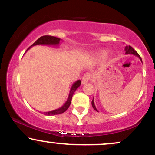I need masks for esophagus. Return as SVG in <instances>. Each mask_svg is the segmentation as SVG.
Masks as SVG:
<instances>
[{
  "mask_svg": "<svg viewBox=\"0 0 155 155\" xmlns=\"http://www.w3.org/2000/svg\"><path fill=\"white\" fill-rule=\"evenodd\" d=\"M90 79H91V75L90 74H88V73H86L83 76L82 79H81V84H84L89 82L90 81Z\"/></svg>",
  "mask_w": 155,
  "mask_h": 155,
  "instance_id": "34e87169",
  "label": "esophagus"
}]
</instances>
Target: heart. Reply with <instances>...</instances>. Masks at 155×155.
<instances>
[{"label": "heart", "mask_w": 155, "mask_h": 155, "mask_svg": "<svg viewBox=\"0 0 155 155\" xmlns=\"http://www.w3.org/2000/svg\"><path fill=\"white\" fill-rule=\"evenodd\" d=\"M106 54H107V51L105 50V49H102V50L98 51V54L101 57H104L106 56Z\"/></svg>", "instance_id": "obj_1"}]
</instances>
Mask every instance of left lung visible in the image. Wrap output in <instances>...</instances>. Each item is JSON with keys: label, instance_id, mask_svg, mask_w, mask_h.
<instances>
[{"label": "left lung", "instance_id": "8db88e82", "mask_svg": "<svg viewBox=\"0 0 155 155\" xmlns=\"http://www.w3.org/2000/svg\"><path fill=\"white\" fill-rule=\"evenodd\" d=\"M124 50H125V54H130L136 55V56L138 57V58H139V59L141 60V62H142V60H141V58H140V55L138 54V53H137V51L136 50H134V49H133V48L131 47L130 46H126L125 48H124ZM92 107H93L94 109H95L96 111H97V109L96 108L95 106V103H94V98L92 99Z\"/></svg>", "mask_w": 155, "mask_h": 155}]
</instances>
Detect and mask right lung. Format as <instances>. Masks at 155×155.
<instances>
[{
  "instance_id": "1",
  "label": "right lung",
  "mask_w": 155,
  "mask_h": 155,
  "mask_svg": "<svg viewBox=\"0 0 155 155\" xmlns=\"http://www.w3.org/2000/svg\"><path fill=\"white\" fill-rule=\"evenodd\" d=\"M61 41V39L59 38H57L54 36H51V35H44V36L40 37L35 43H33L32 45L28 49L33 47L35 45H48V46H58L60 44V41ZM81 85V81L80 80H77L73 84L71 88L70 92H69L68 97L67 101H65V104H63V106H62L60 108H57V109L53 110L51 111H47V112H44V114L47 116H52V115H57V114H60L65 112L66 110L70 106L71 103V99L74 95V92L76 91V89Z\"/></svg>"
}]
</instances>
